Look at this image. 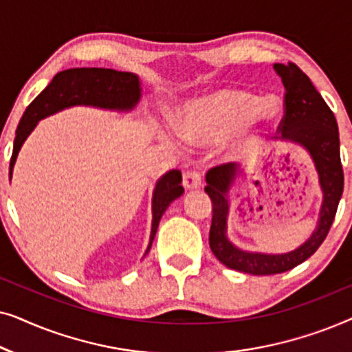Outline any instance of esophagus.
Returning a JSON list of instances; mask_svg holds the SVG:
<instances>
[{
  "label": "esophagus",
  "mask_w": 352,
  "mask_h": 352,
  "mask_svg": "<svg viewBox=\"0 0 352 352\" xmlns=\"http://www.w3.org/2000/svg\"><path fill=\"white\" fill-rule=\"evenodd\" d=\"M201 181H204L201 173L197 170H190V171L184 173V177H182V186H184L186 189H197V187L201 186Z\"/></svg>",
  "instance_id": "1"
}]
</instances>
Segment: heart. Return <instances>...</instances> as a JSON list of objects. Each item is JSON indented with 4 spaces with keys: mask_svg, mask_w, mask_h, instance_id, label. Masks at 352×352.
<instances>
[{
    "mask_svg": "<svg viewBox=\"0 0 352 352\" xmlns=\"http://www.w3.org/2000/svg\"><path fill=\"white\" fill-rule=\"evenodd\" d=\"M280 117L276 98L259 99L242 89H219L192 100L177 117V131L189 142L229 138L230 155H245ZM175 144L171 138H168Z\"/></svg>",
    "mask_w": 352,
    "mask_h": 352,
    "instance_id": "b5f03b06",
    "label": "heart"
}]
</instances>
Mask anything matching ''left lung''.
Segmentation results:
<instances>
[{"label": "left lung", "instance_id": "8db88e82", "mask_svg": "<svg viewBox=\"0 0 352 352\" xmlns=\"http://www.w3.org/2000/svg\"><path fill=\"white\" fill-rule=\"evenodd\" d=\"M274 70L282 78L285 88V113L278 124V131L282 133L280 139L300 144L309 152L319 175L324 200L317 228L301 247L282 254L243 252L230 243L226 235L229 213L228 194L239 171L235 170L234 163H226L206 173L205 192L213 201L210 228L211 252L224 266L252 276H271L290 271L312 256L329 234L344 186L340 158V133L333 112L300 67L288 62L287 65L274 64Z\"/></svg>", "mask_w": 352, "mask_h": 352}]
</instances>
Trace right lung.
I'll list each match as a JSON object with an SVG mask.
<instances>
[{
	"label": "right lung",
	"mask_w": 352,
	"mask_h": 352,
	"mask_svg": "<svg viewBox=\"0 0 352 352\" xmlns=\"http://www.w3.org/2000/svg\"><path fill=\"white\" fill-rule=\"evenodd\" d=\"M141 98V83L139 76L129 72H118L112 69H69L59 72L50 85L32 100L23 112L16 129L11 163H9V176H12V168L21 151L22 144L35 129L41 118L59 112L72 105H93L109 110L134 109ZM181 171L171 170L157 182L152 199V232L147 252L152 247L158 223L163 213L173 200L182 195L184 187L181 186ZM146 252V253H147Z\"/></svg>",
	"instance_id": "right-lung-1"
}]
</instances>
